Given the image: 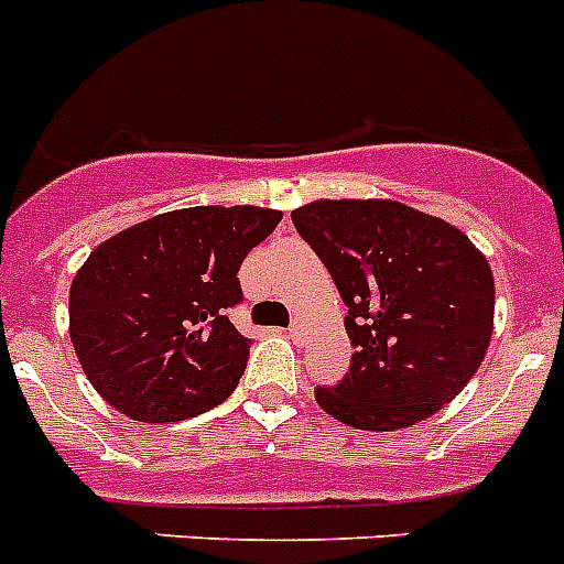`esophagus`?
I'll return each instance as SVG.
<instances>
[{"mask_svg":"<svg viewBox=\"0 0 564 564\" xmlns=\"http://www.w3.org/2000/svg\"><path fill=\"white\" fill-rule=\"evenodd\" d=\"M290 336H292V341H301V338H304V324L292 322L290 324Z\"/></svg>","mask_w":564,"mask_h":564,"instance_id":"1","label":"esophagus"}]
</instances>
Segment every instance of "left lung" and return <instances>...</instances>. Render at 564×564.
I'll return each mask as SVG.
<instances>
[{
  "mask_svg": "<svg viewBox=\"0 0 564 564\" xmlns=\"http://www.w3.org/2000/svg\"><path fill=\"white\" fill-rule=\"evenodd\" d=\"M292 223L329 269L356 347L315 400L338 423L397 432L441 411L487 356L496 281L452 223L393 199H315Z\"/></svg>",
  "mask_w": 564,
  "mask_h": 564,
  "instance_id": "left-lung-1",
  "label": "left lung"
}]
</instances>
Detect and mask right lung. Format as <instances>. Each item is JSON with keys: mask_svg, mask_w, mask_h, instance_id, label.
Returning <instances> with one entry per match:
<instances>
[{"mask_svg": "<svg viewBox=\"0 0 564 564\" xmlns=\"http://www.w3.org/2000/svg\"><path fill=\"white\" fill-rule=\"evenodd\" d=\"M260 205H196L91 249L68 290V336L86 379L139 423H176L226 400L249 338L226 310L242 260L281 223Z\"/></svg>", "mask_w": 564, "mask_h": 564, "instance_id": "1", "label": "right lung"}]
</instances>
